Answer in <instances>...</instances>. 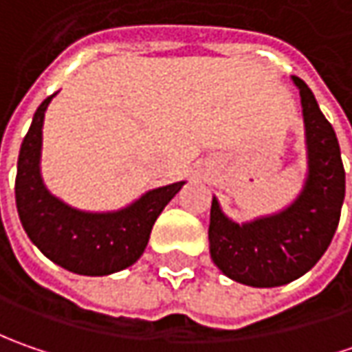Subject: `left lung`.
I'll use <instances>...</instances> for the list:
<instances>
[{
    "instance_id": "8db88e82",
    "label": "left lung",
    "mask_w": 352,
    "mask_h": 352,
    "mask_svg": "<svg viewBox=\"0 0 352 352\" xmlns=\"http://www.w3.org/2000/svg\"><path fill=\"white\" fill-rule=\"evenodd\" d=\"M300 88L307 139V182L288 210L245 225L227 219L213 197L210 252L213 263L235 282L274 288L304 276L323 256L337 231L345 199V168L331 123L321 113L304 80Z\"/></svg>"
}]
</instances>
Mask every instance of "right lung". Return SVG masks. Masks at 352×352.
<instances>
[{
  "instance_id": "1",
  "label": "right lung",
  "mask_w": 352,
  "mask_h": 352,
  "mask_svg": "<svg viewBox=\"0 0 352 352\" xmlns=\"http://www.w3.org/2000/svg\"><path fill=\"white\" fill-rule=\"evenodd\" d=\"M54 96H48L38 105L29 133L21 142L15 178L19 219L29 239L52 263L84 276L113 274L139 261L156 217L180 192L184 182L151 190L133 206L116 213H86L62 204L48 194L38 170L43 119Z\"/></svg>"
}]
</instances>
